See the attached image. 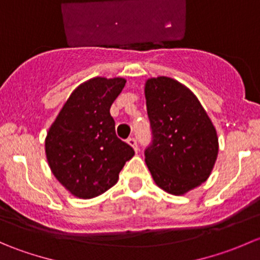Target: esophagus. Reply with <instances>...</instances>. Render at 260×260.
<instances>
[{"label":"esophagus","mask_w":260,"mask_h":260,"mask_svg":"<svg viewBox=\"0 0 260 260\" xmlns=\"http://www.w3.org/2000/svg\"><path fill=\"white\" fill-rule=\"evenodd\" d=\"M127 142L129 143V145L132 146L133 148H135V151H136V152L138 151V142H137V138H136V137H133V136H132V137H129V138H128V140H127Z\"/></svg>","instance_id":"esophagus-1"}]
</instances>
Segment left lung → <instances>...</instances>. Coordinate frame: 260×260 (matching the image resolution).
<instances>
[{
  "label": "left lung",
  "mask_w": 260,
  "mask_h": 260,
  "mask_svg": "<svg viewBox=\"0 0 260 260\" xmlns=\"http://www.w3.org/2000/svg\"><path fill=\"white\" fill-rule=\"evenodd\" d=\"M145 93L152 135L145 161L159 187L182 195L208 180L219 151L216 131L198 98L179 81L148 79Z\"/></svg>",
  "instance_id": "1"
}]
</instances>
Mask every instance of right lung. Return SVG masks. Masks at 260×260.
I'll return each mask as SVG.
<instances>
[{"mask_svg": "<svg viewBox=\"0 0 260 260\" xmlns=\"http://www.w3.org/2000/svg\"><path fill=\"white\" fill-rule=\"evenodd\" d=\"M125 85L122 78H94L78 86L50 127L45 141L52 174L81 199L115 185L135 149L115 135L111 106Z\"/></svg>", "mask_w": 260, "mask_h": 260, "instance_id": "obj_1", "label": "right lung"}]
</instances>
